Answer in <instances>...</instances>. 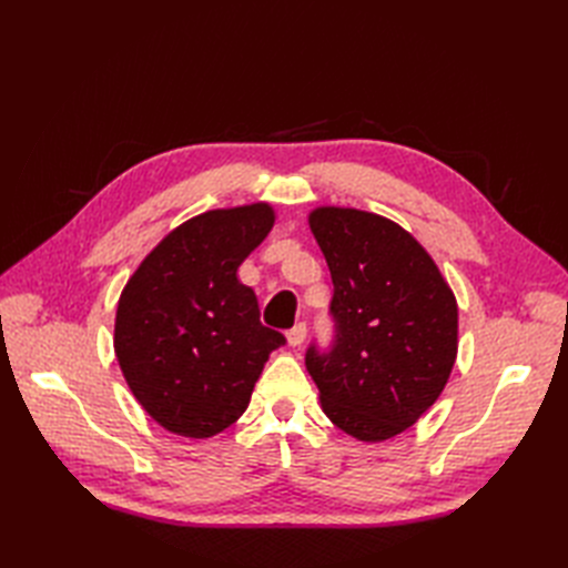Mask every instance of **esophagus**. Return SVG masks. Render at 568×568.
<instances>
[{
    "label": "esophagus",
    "instance_id": "esophagus-1",
    "mask_svg": "<svg viewBox=\"0 0 568 568\" xmlns=\"http://www.w3.org/2000/svg\"><path fill=\"white\" fill-rule=\"evenodd\" d=\"M305 334H307V326L303 324V322H298L294 329H288L286 332V341H288V346L291 348H296V346H301V343L305 341Z\"/></svg>",
    "mask_w": 568,
    "mask_h": 568
}]
</instances>
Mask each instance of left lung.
Instances as JSON below:
<instances>
[{
    "instance_id": "1",
    "label": "left lung",
    "mask_w": 568,
    "mask_h": 568,
    "mask_svg": "<svg viewBox=\"0 0 568 568\" xmlns=\"http://www.w3.org/2000/svg\"><path fill=\"white\" fill-rule=\"evenodd\" d=\"M307 225L334 282V348L305 355L322 412L357 440H388L417 424L450 379L455 294L398 222L320 205Z\"/></svg>"
}]
</instances>
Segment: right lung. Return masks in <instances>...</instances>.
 I'll return each instance as SVG.
<instances>
[{
	"label": "right lung",
	"mask_w": 568,
	"mask_h": 568,
	"mask_svg": "<svg viewBox=\"0 0 568 568\" xmlns=\"http://www.w3.org/2000/svg\"><path fill=\"white\" fill-rule=\"evenodd\" d=\"M274 225L265 201L205 211L165 234L118 301L113 351L146 415L165 432L211 438L244 415L284 336L261 324L236 270Z\"/></svg>",
	"instance_id": "1"
}]
</instances>
